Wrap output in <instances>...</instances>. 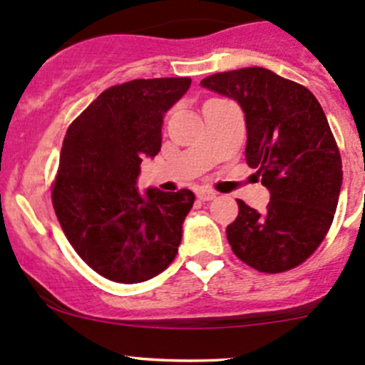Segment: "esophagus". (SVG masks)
I'll use <instances>...</instances> for the list:
<instances>
[{
    "instance_id": "obj_1",
    "label": "esophagus",
    "mask_w": 365,
    "mask_h": 365,
    "mask_svg": "<svg viewBox=\"0 0 365 365\" xmlns=\"http://www.w3.org/2000/svg\"><path fill=\"white\" fill-rule=\"evenodd\" d=\"M215 196H217V192H213V190H210V189L197 190V197H200L201 201H212V200H215Z\"/></svg>"
}]
</instances>
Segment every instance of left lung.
Segmentation results:
<instances>
[{"mask_svg":"<svg viewBox=\"0 0 365 365\" xmlns=\"http://www.w3.org/2000/svg\"><path fill=\"white\" fill-rule=\"evenodd\" d=\"M201 86L240 104L245 159L270 190L264 212L238 200L227 242L256 270H292L322 244L339 201L342 162L325 113L307 88L261 67L213 73Z\"/></svg>","mask_w":365,"mask_h":365,"instance_id":"1","label":"left lung"}]
</instances>
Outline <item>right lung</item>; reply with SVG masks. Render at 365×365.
Listing matches in <instances>:
<instances>
[{
    "mask_svg": "<svg viewBox=\"0 0 365 365\" xmlns=\"http://www.w3.org/2000/svg\"><path fill=\"white\" fill-rule=\"evenodd\" d=\"M189 77L134 79L102 91L68 127L53 185L65 237L97 274L121 284L171 264L194 192L138 189L139 165L160 152L164 114Z\"/></svg>",
    "mask_w": 365,
    "mask_h": 365,
    "instance_id": "add662e5",
    "label": "right lung"
}]
</instances>
